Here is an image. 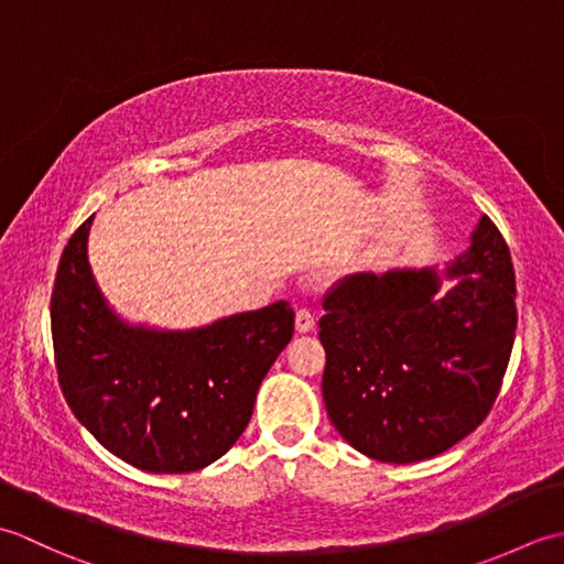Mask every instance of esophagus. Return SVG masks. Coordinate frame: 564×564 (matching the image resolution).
<instances>
[{
    "mask_svg": "<svg viewBox=\"0 0 564 564\" xmlns=\"http://www.w3.org/2000/svg\"><path fill=\"white\" fill-rule=\"evenodd\" d=\"M295 329L301 332V334H307V332L315 329V315L310 313L307 307H301L295 313Z\"/></svg>",
    "mask_w": 564,
    "mask_h": 564,
    "instance_id": "34e87169",
    "label": "esophagus"
}]
</instances>
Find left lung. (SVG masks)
Instances as JSON below:
<instances>
[{"label":"left lung","mask_w":564,"mask_h":564,"mask_svg":"<svg viewBox=\"0 0 564 564\" xmlns=\"http://www.w3.org/2000/svg\"><path fill=\"white\" fill-rule=\"evenodd\" d=\"M438 295L436 269L351 273L325 295L322 394L334 429L382 463L448 451L485 422L517 337V279L482 215Z\"/></svg>","instance_id":"obj_1"}]
</instances>
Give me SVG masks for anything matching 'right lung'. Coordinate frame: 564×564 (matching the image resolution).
<instances>
[{"label": "right lung", "mask_w": 564, "mask_h": 564, "mask_svg": "<svg viewBox=\"0 0 564 564\" xmlns=\"http://www.w3.org/2000/svg\"><path fill=\"white\" fill-rule=\"evenodd\" d=\"M91 220L69 237L51 297L59 390L116 458L145 473L200 470L242 436L295 313L279 301L188 332L126 325L91 275Z\"/></svg>", "instance_id": "1"}]
</instances>
